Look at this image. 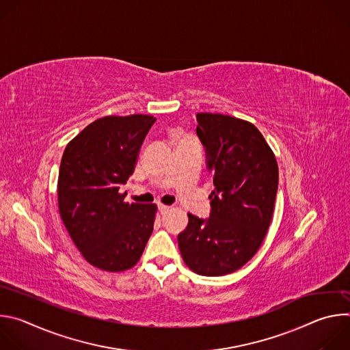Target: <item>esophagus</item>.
<instances>
[{
    "label": "esophagus",
    "mask_w": 350,
    "mask_h": 350,
    "mask_svg": "<svg viewBox=\"0 0 350 350\" xmlns=\"http://www.w3.org/2000/svg\"><path fill=\"white\" fill-rule=\"evenodd\" d=\"M158 209H159L161 215H165V213H167V212L170 211V206H166V205H159V206H158Z\"/></svg>",
    "instance_id": "obj_1"
}]
</instances>
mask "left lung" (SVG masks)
Instances as JSON below:
<instances>
[{
    "label": "left lung",
    "mask_w": 350,
    "mask_h": 350,
    "mask_svg": "<svg viewBox=\"0 0 350 350\" xmlns=\"http://www.w3.org/2000/svg\"><path fill=\"white\" fill-rule=\"evenodd\" d=\"M196 122L215 189L209 217L188 213L177 239L192 271L219 277L241 269L260 247L274 212L278 166L252 123L220 113H196Z\"/></svg>",
    "instance_id": "1"
}]
</instances>
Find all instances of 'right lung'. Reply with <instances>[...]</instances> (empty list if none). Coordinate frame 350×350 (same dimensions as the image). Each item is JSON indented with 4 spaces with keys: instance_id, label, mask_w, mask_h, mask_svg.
Here are the masks:
<instances>
[{
    "instance_id": "obj_1",
    "label": "right lung",
    "mask_w": 350,
    "mask_h": 350,
    "mask_svg": "<svg viewBox=\"0 0 350 350\" xmlns=\"http://www.w3.org/2000/svg\"><path fill=\"white\" fill-rule=\"evenodd\" d=\"M154 116H105L66 146L58 177L61 219L84 259L105 271L131 269L152 234L155 205L126 204L119 189L133 174Z\"/></svg>"
}]
</instances>
